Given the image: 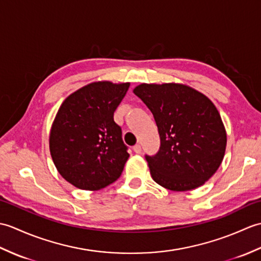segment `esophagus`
I'll return each instance as SVG.
<instances>
[{"instance_id": "esophagus-1", "label": "esophagus", "mask_w": 261, "mask_h": 261, "mask_svg": "<svg viewBox=\"0 0 261 261\" xmlns=\"http://www.w3.org/2000/svg\"><path fill=\"white\" fill-rule=\"evenodd\" d=\"M132 149H134V151L136 153H140L141 152V146L140 145H136Z\"/></svg>"}]
</instances>
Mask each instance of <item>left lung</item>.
I'll use <instances>...</instances> for the list:
<instances>
[{
    "instance_id": "8db88e82",
    "label": "left lung",
    "mask_w": 261,
    "mask_h": 261,
    "mask_svg": "<svg viewBox=\"0 0 261 261\" xmlns=\"http://www.w3.org/2000/svg\"><path fill=\"white\" fill-rule=\"evenodd\" d=\"M134 93L151 111L160 136L157 154L146 156L152 179L175 192L205 184L226 148L225 127L213 102L179 83H142Z\"/></svg>"
}]
</instances>
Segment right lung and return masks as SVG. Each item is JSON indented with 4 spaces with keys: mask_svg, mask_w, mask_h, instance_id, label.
<instances>
[{
    "mask_svg": "<svg viewBox=\"0 0 261 261\" xmlns=\"http://www.w3.org/2000/svg\"><path fill=\"white\" fill-rule=\"evenodd\" d=\"M129 86L93 82L60 105L49 134V149L58 173L75 187L98 191L121 176L129 153L113 114Z\"/></svg>",
    "mask_w": 261,
    "mask_h": 261,
    "instance_id": "add662e5",
    "label": "right lung"
}]
</instances>
